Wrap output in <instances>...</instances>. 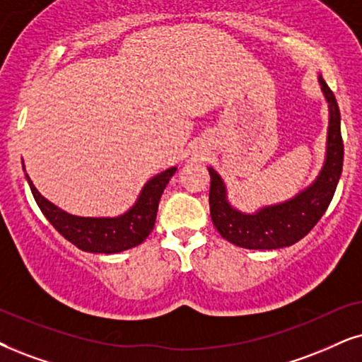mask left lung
<instances>
[{
  "label": "left lung",
  "mask_w": 362,
  "mask_h": 362,
  "mask_svg": "<svg viewBox=\"0 0 362 362\" xmlns=\"http://www.w3.org/2000/svg\"><path fill=\"white\" fill-rule=\"evenodd\" d=\"M317 80L327 103L329 127L326 157L313 184L284 202L264 205L255 212H242L228 200L227 185L222 177L212 167H207L210 175V217L218 234L230 244L254 250L289 247L309 234L331 204L342 173L344 145L336 97L321 75Z\"/></svg>",
  "instance_id": "left-lung-1"
}]
</instances>
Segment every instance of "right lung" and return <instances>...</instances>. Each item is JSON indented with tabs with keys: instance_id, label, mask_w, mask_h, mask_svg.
<instances>
[{
	"instance_id": "1",
	"label": "right lung",
	"mask_w": 362,
	"mask_h": 362,
	"mask_svg": "<svg viewBox=\"0 0 362 362\" xmlns=\"http://www.w3.org/2000/svg\"><path fill=\"white\" fill-rule=\"evenodd\" d=\"M175 172L177 167H170L150 178L141 187L135 204L117 217H80V215L68 214L45 199L36 190L26 172L25 177L40 210L66 240L85 252L117 254L136 247L147 239L155 226L160 197Z\"/></svg>"
}]
</instances>
